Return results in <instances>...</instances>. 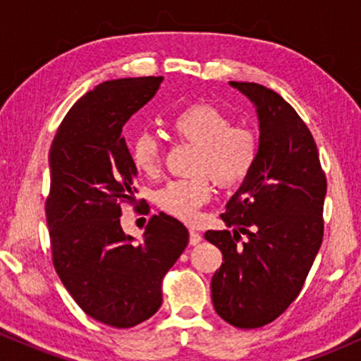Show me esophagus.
<instances>
[{"label": "esophagus", "mask_w": 361, "mask_h": 361, "mask_svg": "<svg viewBox=\"0 0 361 361\" xmlns=\"http://www.w3.org/2000/svg\"><path fill=\"white\" fill-rule=\"evenodd\" d=\"M200 241H202V235L195 229H190V244H192V246H197Z\"/></svg>", "instance_id": "34e87169"}]
</instances>
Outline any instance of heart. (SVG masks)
<instances>
[{
	"mask_svg": "<svg viewBox=\"0 0 361 361\" xmlns=\"http://www.w3.org/2000/svg\"><path fill=\"white\" fill-rule=\"evenodd\" d=\"M171 130L198 149L193 169L202 175L168 181L156 192L154 202L173 217L193 221L212 193L209 175L221 186H233L250 175L258 159V137L251 128L233 126V120L209 103L181 110L171 120ZM130 156L139 171L152 175L161 163L159 140L139 134L130 144Z\"/></svg>",
	"mask_w": 361,
	"mask_h": 361,
	"instance_id": "b5f03b06",
	"label": "heart"
}]
</instances>
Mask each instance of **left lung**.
Masks as SVG:
<instances>
[{"mask_svg": "<svg viewBox=\"0 0 361 361\" xmlns=\"http://www.w3.org/2000/svg\"><path fill=\"white\" fill-rule=\"evenodd\" d=\"M229 85L256 106L259 146L255 168L221 215L234 231L205 233L224 261L210 290L224 321L255 329L283 314L304 287L324 234L327 183L316 142L299 114L256 82Z\"/></svg>", "mask_w": 361, "mask_h": 361, "instance_id": "1", "label": "left lung"}]
</instances>
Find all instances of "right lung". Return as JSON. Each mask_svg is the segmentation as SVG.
Wrapping results in <instances>:
<instances>
[{"label": "right lung", "mask_w": 361, "mask_h": 361, "mask_svg": "<svg viewBox=\"0 0 361 361\" xmlns=\"http://www.w3.org/2000/svg\"><path fill=\"white\" fill-rule=\"evenodd\" d=\"M161 76L98 85L73 105L49 152L51 192L45 202L52 263L76 304L103 324L137 326L163 304L161 283L188 244L171 215L149 219L142 241L120 226L132 204L137 168L122 128L159 90Z\"/></svg>", "instance_id": "add662e5"}]
</instances>
